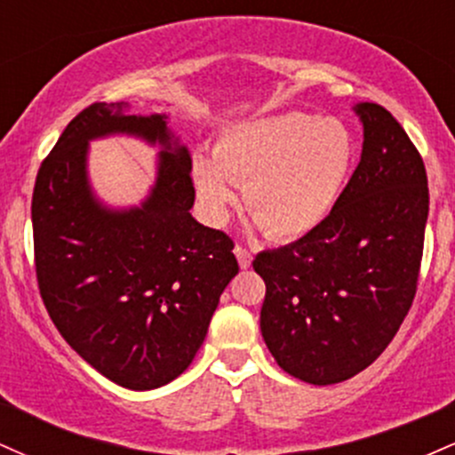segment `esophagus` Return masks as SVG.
I'll return each instance as SVG.
<instances>
[{
    "instance_id": "1",
    "label": "esophagus",
    "mask_w": 455,
    "mask_h": 455,
    "mask_svg": "<svg viewBox=\"0 0 455 455\" xmlns=\"http://www.w3.org/2000/svg\"><path fill=\"white\" fill-rule=\"evenodd\" d=\"M235 257H237V263H239V267L242 269H248L250 267V263H252V254H250V250L248 248H243L242 243H237L235 245Z\"/></svg>"
}]
</instances>
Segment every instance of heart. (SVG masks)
Here are the masks:
<instances>
[{
  "mask_svg": "<svg viewBox=\"0 0 455 455\" xmlns=\"http://www.w3.org/2000/svg\"><path fill=\"white\" fill-rule=\"evenodd\" d=\"M355 140L340 119L280 113L224 130L213 160L196 158L192 177L212 220L222 222L243 186L245 213L275 242L325 222L351 177Z\"/></svg>",
  "mask_w": 455,
  "mask_h": 455,
  "instance_id": "obj_1",
  "label": "heart"
}]
</instances>
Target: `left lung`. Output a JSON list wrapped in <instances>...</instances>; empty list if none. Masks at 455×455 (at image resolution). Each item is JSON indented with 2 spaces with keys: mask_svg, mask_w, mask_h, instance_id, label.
Instances as JSON below:
<instances>
[{
  "mask_svg": "<svg viewBox=\"0 0 455 455\" xmlns=\"http://www.w3.org/2000/svg\"><path fill=\"white\" fill-rule=\"evenodd\" d=\"M362 160L321 227L252 267L265 280L260 331L291 377L333 385L368 368L394 340L417 293L427 220L424 160L398 119L355 107Z\"/></svg>",
  "mask_w": 455,
  "mask_h": 455,
  "instance_id": "left-lung-1",
  "label": "left lung"
}]
</instances>
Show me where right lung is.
Masks as SVG:
<instances>
[{
	"mask_svg": "<svg viewBox=\"0 0 455 455\" xmlns=\"http://www.w3.org/2000/svg\"><path fill=\"white\" fill-rule=\"evenodd\" d=\"M93 102L68 124L36 177L34 260L46 312L75 351L113 383L156 389L192 363L222 291L239 271L233 239L192 218V160L166 115ZM128 132L160 142L148 202L111 212L92 198L86 140Z\"/></svg>",
	"mask_w": 455,
	"mask_h": 455,
	"instance_id": "add662e5",
	"label": "right lung"
}]
</instances>
